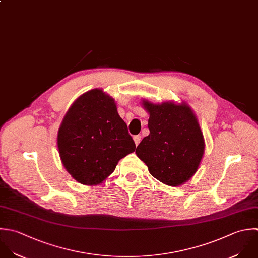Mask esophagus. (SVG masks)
Segmentation results:
<instances>
[{
    "instance_id": "esophagus-1",
    "label": "esophagus",
    "mask_w": 258,
    "mask_h": 258,
    "mask_svg": "<svg viewBox=\"0 0 258 258\" xmlns=\"http://www.w3.org/2000/svg\"><path fill=\"white\" fill-rule=\"evenodd\" d=\"M141 140H142V137H141V136H135V137H134V142H135L136 146H138V145L140 144Z\"/></svg>"
}]
</instances>
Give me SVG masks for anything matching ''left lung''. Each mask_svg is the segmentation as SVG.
Instances as JSON below:
<instances>
[{"instance_id": "8db88e82", "label": "left lung", "mask_w": 258, "mask_h": 258, "mask_svg": "<svg viewBox=\"0 0 258 258\" xmlns=\"http://www.w3.org/2000/svg\"><path fill=\"white\" fill-rule=\"evenodd\" d=\"M142 105L150 114V135L137 147V156L150 174L171 187L188 182L198 171L205 152V141L198 118L190 105L182 101Z\"/></svg>"}]
</instances>
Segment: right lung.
<instances>
[{
  "mask_svg": "<svg viewBox=\"0 0 258 258\" xmlns=\"http://www.w3.org/2000/svg\"><path fill=\"white\" fill-rule=\"evenodd\" d=\"M65 170L78 183L99 185L120 159L136 150L114 99L103 89L81 94L67 110L57 135Z\"/></svg>",
  "mask_w": 258,
  "mask_h": 258,
  "instance_id": "1",
  "label": "right lung"
}]
</instances>
